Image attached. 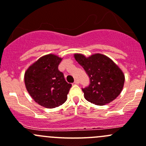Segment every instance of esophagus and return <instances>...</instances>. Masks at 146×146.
<instances>
[{"instance_id":"34e87169","label":"esophagus","mask_w":146,"mask_h":146,"mask_svg":"<svg viewBox=\"0 0 146 146\" xmlns=\"http://www.w3.org/2000/svg\"><path fill=\"white\" fill-rule=\"evenodd\" d=\"M79 83V80H78V79H75L74 80V84H78Z\"/></svg>"}]
</instances>
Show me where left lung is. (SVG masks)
Returning <instances> with one entry per match:
<instances>
[{"mask_svg": "<svg viewBox=\"0 0 146 146\" xmlns=\"http://www.w3.org/2000/svg\"><path fill=\"white\" fill-rule=\"evenodd\" d=\"M75 60L84 68L90 79L88 87L82 89L84 98L99 106L109 104L122 92L125 76L119 66L104 54H74Z\"/></svg>", "mask_w": 146, "mask_h": 146, "instance_id": "8db88e82", "label": "left lung"}]
</instances>
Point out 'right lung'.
I'll return each mask as SVG.
<instances>
[{
    "instance_id": "obj_1",
    "label": "right lung",
    "mask_w": 146,
    "mask_h": 146,
    "mask_svg": "<svg viewBox=\"0 0 146 146\" xmlns=\"http://www.w3.org/2000/svg\"><path fill=\"white\" fill-rule=\"evenodd\" d=\"M62 58L54 54L42 56L25 72L26 89L40 106L52 109L67 101L71 84L67 83L58 66Z\"/></svg>"
}]
</instances>
